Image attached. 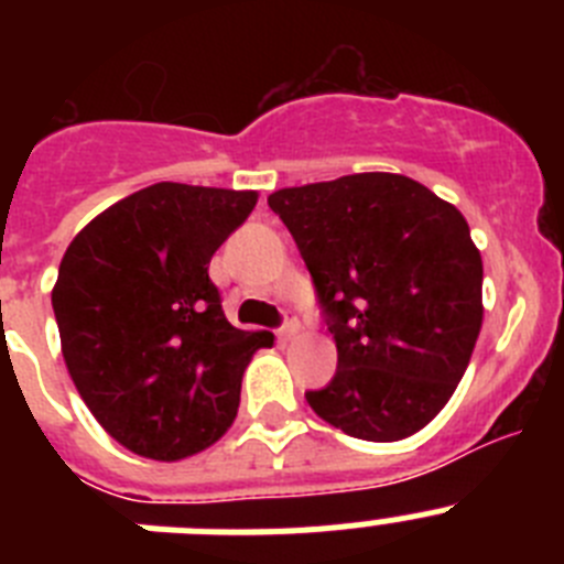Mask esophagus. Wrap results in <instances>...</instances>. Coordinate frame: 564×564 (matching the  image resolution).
Instances as JSON below:
<instances>
[{
	"mask_svg": "<svg viewBox=\"0 0 564 564\" xmlns=\"http://www.w3.org/2000/svg\"><path fill=\"white\" fill-rule=\"evenodd\" d=\"M296 333H299V318L293 316V313H288L285 316V325L279 327V341H291V338H296Z\"/></svg>",
	"mask_w": 564,
	"mask_h": 564,
	"instance_id": "esophagus-1",
	"label": "esophagus"
}]
</instances>
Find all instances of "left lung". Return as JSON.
<instances>
[{"label": "left lung", "mask_w": 564, "mask_h": 564, "mask_svg": "<svg viewBox=\"0 0 564 564\" xmlns=\"http://www.w3.org/2000/svg\"><path fill=\"white\" fill-rule=\"evenodd\" d=\"M338 350L322 421L361 441L421 432L457 390L482 327V259L452 203L390 172L279 188Z\"/></svg>", "instance_id": "left-lung-1"}]
</instances>
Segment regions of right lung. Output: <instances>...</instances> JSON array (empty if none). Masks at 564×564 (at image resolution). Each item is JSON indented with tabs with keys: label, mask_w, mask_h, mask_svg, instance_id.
<instances>
[{
	"label": "right lung",
	"mask_w": 564,
	"mask_h": 564,
	"mask_svg": "<svg viewBox=\"0 0 564 564\" xmlns=\"http://www.w3.org/2000/svg\"><path fill=\"white\" fill-rule=\"evenodd\" d=\"M257 192L154 183L76 234L53 288L62 356L109 437L183 460L237 417L242 372L271 333L239 330L208 279Z\"/></svg>",
	"instance_id": "1"
}]
</instances>
